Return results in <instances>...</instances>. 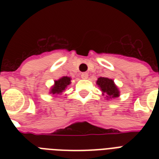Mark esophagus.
I'll use <instances>...</instances> for the list:
<instances>
[{
	"instance_id": "obj_1",
	"label": "esophagus",
	"mask_w": 159,
	"mask_h": 159,
	"mask_svg": "<svg viewBox=\"0 0 159 159\" xmlns=\"http://www.w3.org/2000/svg\"><path fill=\"white\" fill-rule=\"evenodd\" d=\"M81 77H82V79H87L88 78V73L87 72H82L81 74Z\"/></svg>"
}]
</instances>
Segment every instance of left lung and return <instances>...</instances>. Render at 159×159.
Masks as SVG:
<instances>
[{"label":"left lung","mask_w":159,"mask_h":159,"mask_svg":"<svg viewBox=\"0 0 159 159\" xmlns=\"http://www.w3.org/2000/svg\"><path fill=\"white\" fill-rule=\"evenodd\" d=\"M97 85L102 91V95H106V100L115 99L120 97V91L114 80L108 77H99L97 81Z\"/></svg>","instance_id":"1"}]
</instances>
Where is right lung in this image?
Listing matches in <instances>:
<instances>
[{
    "label": "right lung",
    "instance_id": "add662e5",
    "mask_svg": "<svg viewBox=\"0 0 159 159\" xmlns=\"http://www.w3.org/2000/svg\"><path fill=\"white\" fill-rule=\"evenodd\" d=\"M71 77H62L59 79L54 81V84L51 87L49 93L53 95V97H57L67 89V87L71 84Z\"/></svg>",
    "mask_w": 159,
    "mask_h": 159
}]
</instances>
